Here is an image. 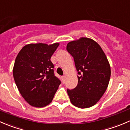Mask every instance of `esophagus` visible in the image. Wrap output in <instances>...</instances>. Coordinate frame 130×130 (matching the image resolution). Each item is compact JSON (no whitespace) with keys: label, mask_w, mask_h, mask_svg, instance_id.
Here are the masks:
<instances>
[{"label":"esophagus","mask_w":130,"mask_h":130,"mask_svg":"<svg viewBox=\"0 0 130 130\" xmlns=\"http://www.w3.org/2000/svg\"><path fill=\"white\" fill-rule=\"evenodd\" d=\"M62 82H64V79H65V76H62Z\"/></svg>","instance_id":"1"}]
</instances>
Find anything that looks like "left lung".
Returning <instances> with one entry per match:
<instances>
[{"label":"left lung","mask_w":130,"mask_h":130,"mask_svg":"<svg viewBox=\"0 0 130 130\" xmlns=\"http://www.w3.org/2000/svg\"><path fill=\"white\" fill-rule=\"evenodd\" d=\"M78 71V85L67 90L70 101L79 108H88L99 102L107 90L110 66L101 46L93 40L81 37L67 44Z\"/></svg>","instance_id":"8db88e82"}]
</instances>
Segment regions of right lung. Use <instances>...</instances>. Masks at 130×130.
Instances as JSON below:
<instances>
[{"instance_id":"obj_1","label":"right lung","mask_w":130,"mask_h":130,"mask_svg":"<svg viewBox=\"0 0 130 130\" xmlns=\"http://www.w3.org/2000/svg\"><path fill=\"white\" fill-rule=\"evenodd\" d=\"M59 43H29L18 54L13 67L15 83L30 106L43 107L53 100L61 81L54 75L51 58Z\"/></svg>"}]
</instances>
